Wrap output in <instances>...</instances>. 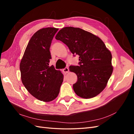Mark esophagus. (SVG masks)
I'll list each match as a JSON object with an SVG mask.
<instances>
[{
    "instance_id": "esophagus-1",
    "label": "esophagus",
    "mask_w": 134,
    "mask_h": 134,
    "mask_svg": "<svg viewBox=\"0 0 134 134\" xmlns=\"http://www.w3.org/2000/svg\"><path fill=\"white\" fill-rule=\"evenodd\" d=\"M63 72H64V73L66 74L68 73L69 71V68H68V67H66L63 70Z\"/></svg>"
}]
</instances>
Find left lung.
Instances as JSON below:
<instances>
[{"instance_id":"1","label":"left lung","mask_w":134,"mask_h":134,"mask_svg":"<svg viewBox=\"0 0 134 134\" xmlns=\"http://www.w3.org/2000/svg\"><path fill=\"white\" fill-rule=\"evenodd\" d=\"M55 38L67 45L72 54L79 56V66H70L78 77L73 84L75 93L83 98L98 95L112 75V54L98 36L80 28L66 27Z\"/></svg>"}]
</instances>
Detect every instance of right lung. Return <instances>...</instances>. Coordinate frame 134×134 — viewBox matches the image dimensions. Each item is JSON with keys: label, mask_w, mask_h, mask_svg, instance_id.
<instances>
[{"label": "right lung", "mask_w": 134, "mask_h": 134, "mask_svg": "<svg viewBox=\"0 0 134 134\" xmlns=\"http://www.w3.org/2000/svg\"><path fill=\"white\" fill-rule=\"evenodd\" d=\"M58 28H43L32 36L20 63L24 86L36 98L50 102L58 97L64 75L53 65L49 66L50 47Z\"/></svg>", "instance_id": "right-lung-1"}]
</instances>
